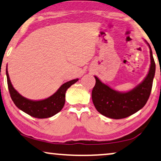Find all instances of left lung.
Returning <instances> with one entry per match:
<instances>
[{
    "label": "left lung",
    "mask_w": 161,
    "mask_h": 161,
    "mask_svg": "<svg viewBox=\"0 0 161 161\" xmlns=\"http://www.w3.org/2000/svg\"><path fill=\"white\" fill-rule=\"evenodd\" d=\"M148 44V43H147ZM151 64L149 72L142 83L127 92H119L101 82L94 76L96 83L92 89V98L99 113L107 117L124 119L142 109L150 95L153 78L155 73V63L150 45Z\"/></svg>",
    "instance_id": "obj_1"
}]
</instances>
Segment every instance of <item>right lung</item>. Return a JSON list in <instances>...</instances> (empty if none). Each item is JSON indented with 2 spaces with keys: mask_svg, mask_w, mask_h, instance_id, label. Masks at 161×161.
Listing matches in <instances>:
<instances>
[{
  "mask_svg": "<svg viewBox=\"0 0 161 161\" xmlns=\"http://www.w3.org/2000/svg\"><path fill=\"white\" fill-rule=\"evenodd\" d=\"M6 77H7L8 88L11 98L15 105L28 115L38 119L49 118L58 113L64 105L65 93L67 89L78 80V79L77 78L68 81L61 86L58 91L50 97L42 100L34 101L24 97L14 89L10 81L7 68H6Z\"/></svg>",
  "mask_w": 161,
  "mask_h": 161,
  "instance_id": "right-lung-1",
  "label": "right lung"
}]
</instances>
